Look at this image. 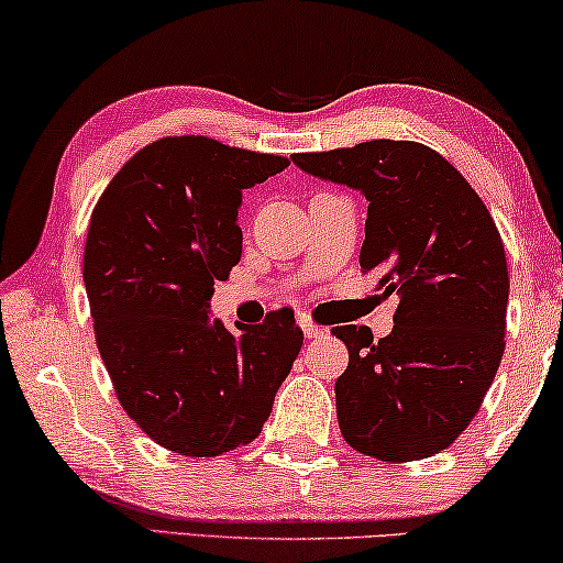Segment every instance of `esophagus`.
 Returning a JSON list of instances; mask_svg holds the SVG:
<instances>
[{"mask_svg": "<svg viewBox=\"0 0 563 563\" xmlns=\"http://www.w3.org/2000/svg\"><path fill=\"white\" fill-rule=\"evenodd\" d=\"M299 328L305 330L307 338H320L322 333H325V330H322L320 325H314V322L310 318H305V314H302V318H299Z\"/></svg>", "mask_w": 563, "mask_h": 563, "instance_id": "esophagus-1", "label": "esophagus"}]
</instances>
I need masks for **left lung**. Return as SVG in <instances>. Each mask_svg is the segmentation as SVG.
<instances>
[{"label": "left lung", "mask_w": 563, "mask_h": 563, "mask_svg": "<svg viewBox=\"0 0 563 563\" xmlns=\"http://www.w3.org/2000/svg\"><path fill=\"white\" fill-rule=\"evenodd\" d=\"M305 174L366 197L361 272L397 295L395 328H333L349 345L335 382L345 443L379 461H418L466 430L505 351V245L479 195L441 153L368 141L295 153Z\"/></svg>", "instance_id": "obj_1"}]
</instances>
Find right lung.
Instances as JSON below:
<instances>
[{"label": "right lung", "instance_id": "right-lung-1", "mask_svg": "<svg viewBox=\"0 0 563 563\" xmlns=\"http://www.w3.org/2000/svg\"><path fill=\"white\" fill-rule=\"evenodd\" d=\"M287 166L212 137H161L91 212L84 287L99 353L125 412L181 456H220L258 438L302 349L287 307L253 328L210 318L214 282L243 253V189Z\"/></svg>", "mask_w": 563, "mask_h": 563}]
</instances>
